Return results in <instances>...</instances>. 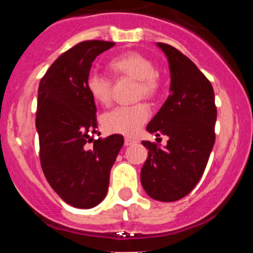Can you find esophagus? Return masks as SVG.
<instances>
[{"instance_id":"obj_1","label":"esophagus","mask_w":253,"mask_h":253,"mask_svg":"<svg viewBox=\"0 0 253 253\" xmlns=\"http://www.w3.org/2000/svg\"><path fill=\"white\" fill-rule=\"evenodd\" d=\"M133 144H137V140L133 138H125V146H133Z\"/></svg>"}]
</instances>
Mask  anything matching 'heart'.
<instances>
[{
    "mask_svg": "<svg viewBox=\"0 0 253 253\" xmlns=\"http://www.w3.org/2000/svg\"><path fill=\"white\" fill-rule=\"evenodd\" d=\"M107 68L114 77H129L135 80V96L137 99L154 100L161 91V77L156 71L154 63L146 55L138 51H126L109 60ZM86 88L91 99L96 104L106 106L111 101L113 82L110 78L99 73H91L86 80ZM151 115L148 105L144 102L119 106L101 118L102 128L109 133L123 135H134L139 131L143 124Z\"/></svg>",
    "mask_w": 253,
    "mask_h": 253,
    "instance_id": "heart-1",
    "label": "heart"
}]
</instances>
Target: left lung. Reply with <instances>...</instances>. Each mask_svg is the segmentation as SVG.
Instances as JSON below:
<instances>
[{
  "label": "left lung",
  "mask_w": 253,
  "mask_h": 253,
  "mask_svg": "<svg viewBox=\"0 0 253 253\" xmlns=\"http://www.w3.org/2000/svg\"><path fill=\"white\" fill-rule=\"evenodd\" d=\"M171 71V93L149 122L147 130L167 135L166 147L143 140L148 158L140 182L154 200L175 202L196 186L215 142L216 106L214 90L193 60L175 46L157 43Z\"/></svg>",
  "instance_id": "8db88e82"
}]
</instances>
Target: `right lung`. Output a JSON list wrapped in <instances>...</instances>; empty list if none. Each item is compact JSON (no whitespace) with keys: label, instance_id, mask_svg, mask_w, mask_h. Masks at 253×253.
Here are the masks:
<instances>
[{"label":"right lung","instance_id":"right-lung-1","mask_svg":"<svg viewBox=\"0 0 253 253\" xmlns=\"http://www.w3.org/2000/svg\"><path fill=\"white\" fill-rule=\"evenodd\" d=\"M114 45L104 40L76 44L49 67L38 91L40 165L55 193L81 209L104 200L110 169L124 144L120 134L93 139L100 131L95 101L86 88L95 58Z\"/></svg>","mask_w":253,"mask_h":253}]
</instances>
